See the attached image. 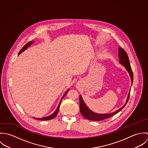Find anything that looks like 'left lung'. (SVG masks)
<instances>
[{"instance_id": "left-lung-1", "label": "left lung", "mask_w": 148, "mask_h": 148, "mask_svg": "<svg viewBox=\"0 0 148 148\" xmlns=\"http://www.w3.org/2000/svg\"><path fill=\"white\" fill-rule=\"evenodd\" d=\"M119 63L123 65V66H125V69H127V72L129 74V76L130 77L131 82H132V85L133 84V72L130 66V62L129 61L128 59V56L127 52L120 47L119 48ZM132 86V85H131ZM131 88V87H130ZM130 89L129 92L127 97V101L125 103V104L121 108L118 109L117 110L113 112V113H106V114H101V113H97L93 112L85 104L82 96L80 95V110L81 112V114L82 116L84 117L85 119L89 120H92V121H101L103 120L109 118L110 117L113 116L114 115L116 114L117 113H119L120 110H121L124 106H126L127 102L128 101L129 96H130Z\"/></svg>"}]
</instances>
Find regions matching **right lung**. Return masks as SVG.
<instances>
[{
  "mask_svg": "<svg viewBox=\"0 0 148 148\" xmlns=\"http://www.w3.org/2000/svg\"><path fill=\"white\" fill-rule=\"evenodd\" d=\"M34 42V41H31V42H28L27 44H26L22 48V49H21V50L20 51V52H19L18 55H19V54H21V52H23V51H24L26 49H27V48L31 45V44ZM69 90H70V89H68L66 91V92H65V94L63 96L62 98L61 99V100H60V103H59V106H58L57 109H56V110H55L52 114H51V115H49V116H47V117H42V118H35V117H34V118H35V119H37V120H42V121H43V120H52V119H54V118L56 116V115H57V114H58V112H59V108H60V106L62 100H63L64 97L66 95V94L68 93V92Z\"/></svg>",
  "mask_w": 148,
  "mask_h": 148,
  "instance_id": "1",
  "label": "right lung"
}]
</instances>
